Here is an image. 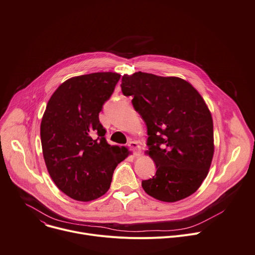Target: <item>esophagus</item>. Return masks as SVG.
<instances>
[{"label":"esophagus","mask_w":255,"mask_h":255,"mask_svg":"<svg viewBox=\"0 0 255 255\" xmlns=\"http://www.w3.org/2000/svg\"><path fill=\"white\" fill-rule=\"evenodd\" d=\"M129 147H130V149L133 151V153H134V155H136V156H138V155H140L141 154V150H140V146L138 145V143L136 142V141H130L129 142Z\"/></svg>","instance_id":"obj_1"}]
</instances>
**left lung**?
I'll list each match as a JSON object with an SVG mask.
<instances>
[{
    "label": "left lung",
    "mask_w": 255,
    "mask_h": 255,
    "mask_svg": "<svg viewBox=\"0 0 255 255\" xmlns=\"http://www.w3.org/2000/svg\"><path fill=\"white\" fill-rule=\"evenodd\" d=\"M123 95L147 126V154L155 175L142 181L151 197L176 202L193 194L210 171L215 152L214 123L199 92L176 76L135 72L122 76Z\"/></svg>",
    "instance_id": "left-lung-1"
}]
</instances>
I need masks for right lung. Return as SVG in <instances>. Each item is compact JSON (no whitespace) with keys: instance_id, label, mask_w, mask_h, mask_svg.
<instances>
[{"instance_id":"add662e5","label":"right lung","mask_w":255,"mask_h":255,"mask_svg":"<svg viewBox=\"0 0 255 255\" xmlns=\"http://www.w3.org/2000/svg\"><path fill=\"white\" fill-rule=\"evenodd\" d=\"M97 72L64 81L52 95L40 123L42 154L56 186L69 197L91 201L110 188L114 170L128 156L111 145L99 114L120 79Z\"/></svg>"}]
</instances>
